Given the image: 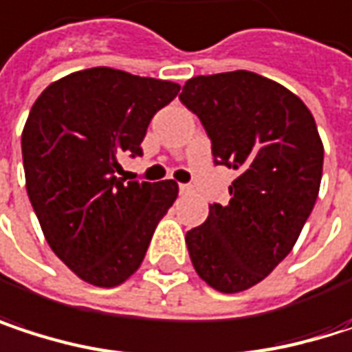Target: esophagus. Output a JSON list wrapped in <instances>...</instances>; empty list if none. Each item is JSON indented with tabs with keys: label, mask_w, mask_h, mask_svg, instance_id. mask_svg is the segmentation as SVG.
I'll return each instance as SVG.
<instances>
[{
	"label": "esophagus",
	"mask_w": 352,
	"mask_h": 352,
	"mask_svg": "<svg viewBox=\"0 0 352 352\" xmlns=\"http://www.w3.org/2000/svg\"><path fill=\"white\" fill-rule=\"evenodd\" d=\"M179 191H181V193H191V191H193V187H191V185H187V183H181V185H179Z\"/></svg>",
	"instance_id": "esophagus-1"
}]
</instances>
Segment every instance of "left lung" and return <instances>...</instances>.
Instances as JSON below:
<instances>
[{"label":"left lung","instance_id":"obj_1","mask_svg":"<svg viewBox=\"0 0 352 352\" xmlns=\"http://www.w3.org/2000/svg\"><path fill=\"white\" fill-rule=\"evenodd\" d=\"M212 140L216 165L236 171L228 206L185 234L197 275L222 294L263 281L294 248L316 204L324 146L306 104L250 71L199 75L183 85Z\"/></svg>","mask_w":352,"mask_h":352}]
</instances>
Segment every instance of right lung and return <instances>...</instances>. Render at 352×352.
<instances>
[{"label": "right lung", "mask_w": 352, "mask_h": 352, "mask_svg": "<svg viewBox=\"0 0 352 352\" xmlns=\"http://www.w3.org/2000/svg\"><path fill=\"white\" fill-rule=\"evenodd\" d=\"M173 81L96 67L50 83L22 132L26 191L52 252L83 281L124 283L142 263L177 199L173 179L126 181L120 159L140 157L153 116L179 94Z\"/></svg>", "instance_id": "add662e5"}]
</instances>
